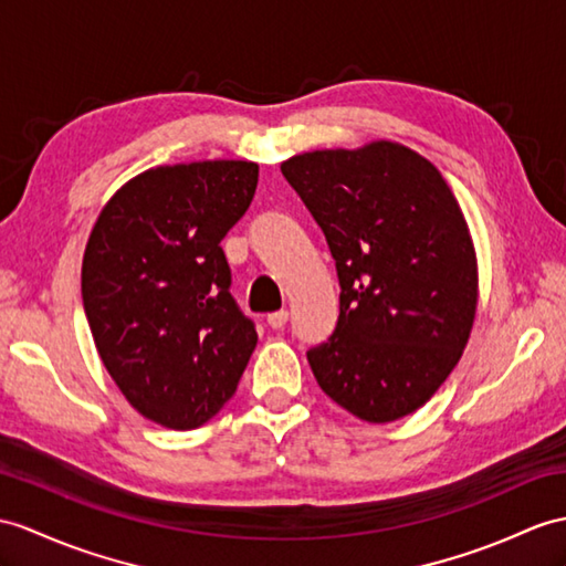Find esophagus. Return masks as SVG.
I'll return each instance as SVG.
<instances>
[{"label": "esophagus", "mask_w": 566, "mask_h": 566, "mask_svg": "<svg viewBox=\"0 0 566 566\" xmlns=\"http://www.w3.org/2000/svg\"><path fill=\"white\" fill-rule=\"evenodd\" d=\"M266 324H269L271 328H283V326L287 324V312H285V310L271 312V314L266 316Z\"/></svg>", "instance_id": "34e87169"}]
</instances>
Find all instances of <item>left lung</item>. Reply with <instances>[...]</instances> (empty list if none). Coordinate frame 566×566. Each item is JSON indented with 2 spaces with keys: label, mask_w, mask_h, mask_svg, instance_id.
Returning <instances> with one entry per match:
<instances>
[{
  "label": "left lung",
  "mask_w": 566,
  "mask_h": 566,
  "mask_svg": "<svg viewBox=\"0 0 566 566\" xmlns=\"http://www.w3.org/2000/svg\"><path fill=\"white\" fill-rule=\"evenodd\" d=\"M322 228L340 283L336 331L307 350L322 391L384 424L424 406L461 360L478 261L461 206L434 165L394 142L281 163Z\"/></svg>",
  "instance_id": "1"
}]
</instances>
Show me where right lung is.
<instances>
[{
    "label": "right lung",
    "mask_w": 566,
    "mask_h": 566,
    "mask_svg": "<svg viewBox=\"0 0 566 566\" xmlns=\"http://www.w3.org/2000/svg\"><path fill=\"white\" fill-rule=\"evenodd\" d=\"M256 179L250 160L160 165L119 187L91 230L81 295L95 348L124 398L170 430L209 422L256 348L220 247Z\"/></svg>",
    "instance_id": "obj_1"
}]
</instances>
